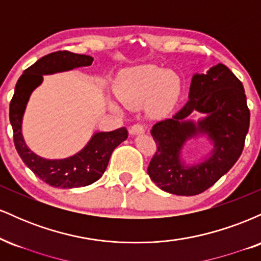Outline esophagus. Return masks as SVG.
Wrapping results in <instances>:
<instances>
[{
    "label": "esophagus",
    "instance_id": "1",
    "mask_svg": "<svg viewBox=\"0 0 261 261\" xmlns=\"http://www.w3.org/2000/svg\"><path fill=\"white\" fill-rule=\"evenodd\" d=\"M145 133V126L141 124H135L130 127V134L131 135H141Z\"/></svg>",
    "mask_w": 261,
    "mask_h": 261
}]
</instances>
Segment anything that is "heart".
Segmentation results:
<instances>
[{
	"instance_id": "1",
	"label": "heart",
	"mask_w": 261,
	"mask_h": 261,
	"mask_svg": "<svg viewBox=\"0 0 261 261\" xmlns=\"http://www.w3.org/2000/svg\"><path fill=\"white\" fill-rule=\"evenodd\" d=\"M116 92L122 103L128 107H141L149 99V110L162 114L178 100L181 80L175 72L166 68L142 66L122 74Z\"/></svg>"
}]
</instances>
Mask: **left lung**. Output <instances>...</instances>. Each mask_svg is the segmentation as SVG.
I'll return each mask as SVG.
<instances>
[{
  "label": "left lung",
  "instance_id": "obj_1",
  "mask_svg": "<svg viewBox=\"0 0 261 261\" xmlns=\"http://www.w3.org/2000/svg\"><path fill=\"white\" fill-rule=\"evenodd\" d=\"M193 111L205 114L197 123L188 121ZM250 112L243 85L227 66L218 64L206 74H194L189 100L173 118L158 121L151 135L157 151L147 173L162 190L180 196L201 194L234 166L249 130ZM207 136L214 145L212 155L193 166L181 161L189 139Z\"/></svg>",
  "mask_w": 261,
  "mask_h": 261
}]
</instances>
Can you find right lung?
<instances>
[{"label": "right lung", "mask_w": 261, "mask_h": 261, "mask_svg": "<svg viewBox=\"0 0 261 261\" xmlns=\"http://www.w3.org/2000/svg\"><path fill=\"white\" fill-rule=\"evenodd\" d=\"M93 58L70 51L51 53L39 59L18 80L10 104V121L13 128L14 146L25 166L46 184L71 189L91 185L106 172L110 155L127 139L125 127L109 133H95L79 153L64 160H46L35 154L25 145L22 135V120L29 97L43 82L44 74L64 72L83 66H91Z\"/></svg>", "instance_id": "right-lung-1"}]
</instances>
